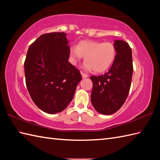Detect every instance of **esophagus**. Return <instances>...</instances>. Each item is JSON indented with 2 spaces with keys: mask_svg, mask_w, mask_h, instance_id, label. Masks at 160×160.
<instances>
[{
  "mask_svg": "<svg viewBox=\"0 0 160 160\" xmlns=\"http://www.w3.org/2000/svg\"><path fill=\"white\" fill-rule=\"evenodd\" d=\"M81 75H82V78H87L88 77V76L87 74H85V73H81Z\"/></svg>",
  "mask_w": 160,
  "mask_h": 160,
  "instance_id": "1",
  "label": "esophagus"
}]
</instances>
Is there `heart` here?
Masks as SVG:
<instances>
[{
	"label": "heart",
	"mask_w": 160,
	"mask_h": 160,
	"mask_svg": "<svg viewBox=\"0 0 160 160\" xmlns=\"http://www.w3.org/2000/svg\"><path fill=\"white\" fill-rule=\"evenodd\" d=\"M115 48L111 42L83 40L76 47L70 49V56L74 64L84 57V69L102 73L109 69L115 58Z\"/></svg>",
	"instance_id": "obj_1"
}]
</instances>
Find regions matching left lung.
Returning <instances> with one entry per match:
<instances>
[{
  "instance_id": "8db88e82",
  "label": "left lung",
  "mask_w": 160,
  "mask_h": 160,
  "mask_svg": "<svg viewBox=\"0 0 160 160\" xmlns=\"http://www.w3.org/2000/svg\"><path fill=\"white\" fill-rule=\"evenodd\" d=\"M115 58L108 72L91 76L93 89L91 100L94 108L103 115H111L123 105L130 90L132 71V51L128 44L115 40Z\"/></svg>"
}]
</instances>
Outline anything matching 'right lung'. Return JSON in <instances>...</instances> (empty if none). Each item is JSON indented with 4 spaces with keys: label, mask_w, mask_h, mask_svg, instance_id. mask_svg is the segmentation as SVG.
<instances>
[{
    "label": "right lung",
    "mask_w": 160,
    "mask_h": 160,
    "mask_svg": "<svg viewBox=\"0 0 160 160\" xmlns=\"http://www.w3.org/2000/svg\"><path fill=\"white\" fill-rule=\"evenodd\" d=\"M66 33H45L29 46L24 64L26 85L40 110L49 114L62 111L72 100L82 76L69 61Z\"/></svg>",
    "instance_id": "add662e5"
}]
</instances>
